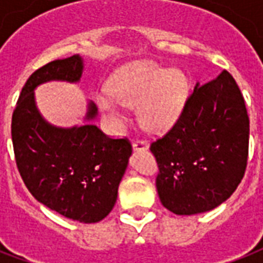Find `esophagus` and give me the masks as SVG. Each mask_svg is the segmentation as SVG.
Segmentation results:
<instances>
[{
  "instance_id": "obj_1",
  "label": "esophagus",
  "mask_w": 263,
  "mask_h": 263,
  "mask_svg": "<svg viewBox=\"0 0 263 263\" xmlns=\"http://www.w3.org/2000/svg\"><path fill=\"white\" fill-rule=\"evenodd\" d=\"M148 148V144H146L144 140H134L133 141V149L138 151V149H145Z\"/></svg>"
}]
</instances>
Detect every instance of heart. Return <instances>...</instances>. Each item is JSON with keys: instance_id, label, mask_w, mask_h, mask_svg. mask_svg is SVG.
<instances>
[{"instance_id": "b5f03b06", "label": "heart", "mask_w": 263, "mask_h": 263, "mask_svg": "<svg viewBox=\"0 0 263 263\" xmlns=\"http://www.w3.org/2000/svg\"><path fill=\"white\" fill-rule=\"evenodd\" d=\"M188 93V79L182 71L141 62L118 71L111 90L97 95V104L115 122L122 121L123 105H140L141 125L149 132H163L178 119Z\"/></svg>"}]
</instances>
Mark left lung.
Masks as SVG:
<instances>
[{
	"mask_svg": "<svg viewBox=\"0 0 263 263\" xmlns=\"http://www.w3.org/2000/svg\"><path fill=\"white\" fill-rule=\"evenodd\" d=\"M250 119L243 95L227 70L199 86L163 137L151 142L162 204L178 215L215 209L241 182Z\"/></svg>",
	"mask_w": 263,
	"mask_h": 263,
	"instance_id": "left-lung-1",
	"label": "left lung"
}]
</instances>
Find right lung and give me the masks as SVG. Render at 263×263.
I'll return each mask as SVG.
<instances>
[{"label":"right lung","instance_id":"add662e5","mask_svg":"<svg viewBox=\"0 0 263 263\" xmlns=\"http://www.w3.org/2000/svg\"><path fill=\"white\" fill-rule=\"evenodd\" d=\"M82 70V59L75 54L34 71L16 103L11 129L16 164L32 196L67 218L93 223L115 205L132 144L126 137L109 138L89 122L71 129L49 125L34 99L40 83L78 82ZM96 114V105L89 103L86 121Z\"/></svg>","mask_w":263,"mask_h":263}]
</instances>
